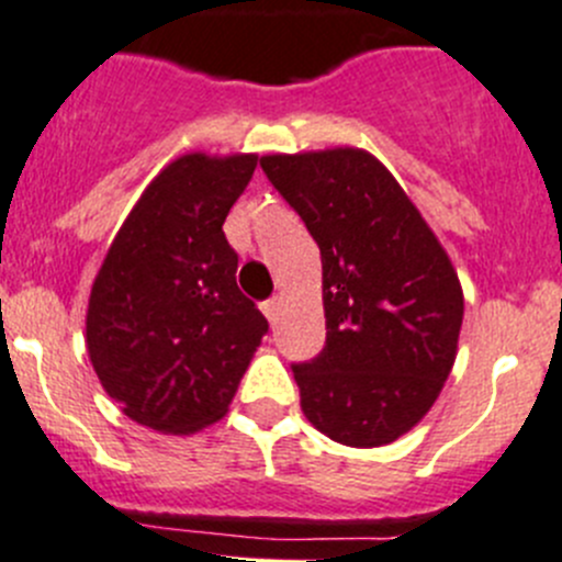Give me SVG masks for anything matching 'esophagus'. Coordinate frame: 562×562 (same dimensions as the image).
<instances>
[{
  "label": "esophagus",
  "mask_w": 562,
  "mask_h": 562,
  "mask_svg": "<svg viewBox=\"0 0 562 562\" xmlns=\"http://www.w3.org/2000/svg\"><path fill=\"white\" fill-rule=\"evenodd\" d=\"M260 311H263V316L269 318V322H277V316H280V296L266 299L263 305H260Z\"/></svg>",
  "instance_id": "1"
}]
</instances>
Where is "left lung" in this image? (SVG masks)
I'll return each instance as SVG.
<instances>
[{"label":"left lung","mask_w":562,"mask_h":562,"mask_svg":"<svg viewBox=\"0 0 562 562\" xmlns=\"http://www.w3.org/2000/svg\"><path fill=\"white\" fill-rule=\"evenodd\" d=\"M322 249L327 344L293 380L307 422L346 447L416 427L458 355L463 288L416 204L352 146L260 157Z\"/></svg>","instance_id":"left-lung-1"}]
</instances>
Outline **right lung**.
Returning <instances> with one entry per match:
<instances>
[{"label":"right lung","instance_id":"right-lung-1","mask_svg":"<svg viewBox=\"0 0 562 562\" xmlns=\"http://www.w3.org/2000/svg\"><path fill=\"white\" fill-rule=\"evenodd\" d=\"M257 155L177 157L140 193L93 280L88 358L124 416L191 435L227 413L269 322L235 282L224 218Z\"/></svg>","mask_w":562,"mask_h":562}]
</instances>
